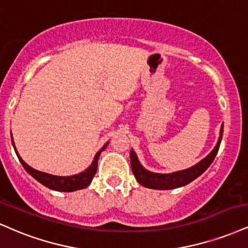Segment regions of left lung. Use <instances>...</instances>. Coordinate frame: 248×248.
Here are the masks:
<instances>
[{"mask_svg":"<svg viewBox=\"0 0 248 248\" xmlns=\"http://www.w3.org/2000/svg\"><path fill=\"white\" fill-rule=\"evenodd\" d=\"M223 136V124L220 127L218 142H217L216 147L214 148V150L208 155L207 157L203 158L201 162H199L196 165L192 166V168L183 170V171L173 172V173H154L145 170L141 165V163L139 162V158H137L135 151H130V164H132V170L134 175H135L136 180L139 181L142 186L147 187V188H153V189H173L178 188V187L185 186V185L192 183L194 179L203 173L205 170L210 166V164L213 163V160L216 157L217 153H218L220 141H222Z\"/></svg>","mask_w":248,"mask_h":248,"instance_id":"left-lung-1","label":"left lung"}]
</instances>
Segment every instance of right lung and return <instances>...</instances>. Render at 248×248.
I'll return each mask as SVG.
<instances>
[{
	"label": "right lung",
	"instance_id": "1",
	"mask_svg": "<svg viewBox=\"0 0 248 248\" xmlns=\"http://www.w3.org/2000/svg\"><path fill=\"white\" fill-rule=\"evenodd\" d=\"M13 135V134H11ZM11 141H13V145L15 151H16L17 157H18L19 162L22 163V165L24 166V169L28 171L29 174H31L35 180L39 181L40 184H43L44 186L48 187V188L53 189V190H59V192H74V190H78V189H83L85 187H88L90 183L93 179L95 172H97V168H98V159H99V156L101 154V151L104 150L108 144V142L104 145L103 148L95 154V156L93 158V162L85 171L78 173V174L75 175H69V177H59V175H53V174H48V173L45 172H40L38 170L32 169L31 166L28 165L24 160L20 158V156L17 153L16 147H15V143L13 140V136H11Z\"/></svg>",
	"mask_w": 248,
	"mask_h": 248
}]
</instances>
